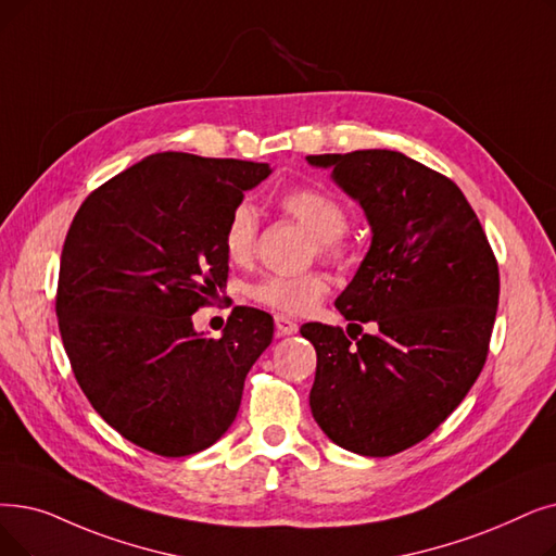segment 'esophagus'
I'll use <instances>...</instances> for the list:
<instances>
[{"label":"esophagus","mask_w":556,"mask_h":556,"mask_svg":"<svg viewBox=\"0 0 556 556\" xmlns=\"http://www.w3.org/2000/svg\"><path fill=\"white\" fill-rule=\"evenodd\" d=\"M275 327H277V336H291L298 331V323H293L286 316H275Z\"/></svg>","instance_id":"1"}]
</instances>
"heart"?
<instances>
[{"instance_id":"obj_1","label":"heart","mask_w":556,"mask_h":556,"mask_svg":"<svg viewBox=\"0 0 556 556\" xmlns=\"http://www.w3.org/2000/svg\"><path fill=\"white\" fill-rule=\"evenodd\" d=\"M277 206L313 233V254L343 265L352 256L345 236L348 206L333 192L316 186H293L279 192ZM258 215L252 204H238L227 218L223 245L231 263L245 265L254 258ZM329 293V277L323 270L300 275H265L248 286V298L279 316H306Z\"/></svg>"}]
</instances>
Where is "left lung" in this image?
I'll return each instance as SVG.
<instances>
[{"mask_svg": "<svg viewBox=\"0 0 556 556\" xmlns=\"http://www.w3.org/2000/svg\"><path fill=\"white\" fill-rule=\"evenodd\" d=\"M364 206L372 245L336 300L358 337L320 323L300 333L318 354L311 414L327 437L364 456L425 441L486 364L500 270L486 231L458 186L391 150L308 156Z\"/></svg>", "mask_w": 556, "mask_h": 556, "instance_id": "1", "label": "left lung"}]
</instances>
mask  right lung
<instances>
[{
    "label": "right lung",
    "mask_w": 556,
    "mask_h": 556,
    "mask_svg": "<svg viewBox=\"0 0 556 556\" xmlns=\"http://www.w3.org/2000/svg\"><path fill=\"white\" fill-rule=\"evenodd\" d=\"M268 163L163 152L94 188L72 220L56 318L84 395L117 433L188 456L231 427L273 316L236 306L220 338L190 316L227 283L223 233Z\"/></svg>",
    "instance_id": "add662e5"
}]
</instances>
